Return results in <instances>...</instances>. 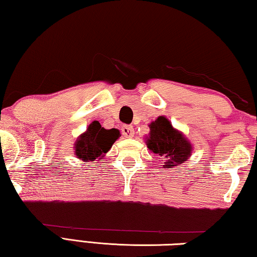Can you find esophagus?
Returning <instances> with one entry per match:
<instances>
[{
  "label": "esophagus",
  "instance_id": "1",
  "mask_svg": "<svg viewBox=\"0 0 257 257\" xmlns=\"http://www.w3.org/2000/svg\"><path fill=\"white\" fill-rule=\"evenodd\" d=\"M121 133H122V135L124 137H133L135 135V129L133 125H123L122 128H121Z\"/></svg>",
  "mask_w": 257,
  "mask_h": 257
}]
</instances>
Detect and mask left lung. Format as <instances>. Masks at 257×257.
Masks as SVG:
<instances>
[{
    "label": "left lung",
    "instance_id": "left-lung-1",
    "mask_svg": "<svg viewBox=\"0 0 257 257\" xmlns=\"http://www.w3.org/2000/svg\"><path fill=\"white\" fill-rule=\"evenodd\" d=\"M151 133L147 139V147L155 154L165 159V167H175L184 163L191 154V146L188 141L177 132L167 118L159 116L150 124Z\"/></svg>",
    "mask_w": 257,
    "mask_h": 257
}]
</instances>
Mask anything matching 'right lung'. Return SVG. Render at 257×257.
Listing matches in <instances>:
<instances>
[{"label": "right lung", "instance_id": "add662e5", "mask_svg": "<svg viewBox=\"0 0 257 257\" xmlns=\"http://www.w3.org/2000/svg\"><path fill=\"white\" fill-rule=\"evenodd\" d=\"M119 135V130H106L97 121H94L89 124L87 132L82 134L76 142L75 151L77 158L85 162L97 163L111 149Z\"/></svg>", "mask_w": 257, "mask_h": 257}]
</instances>
